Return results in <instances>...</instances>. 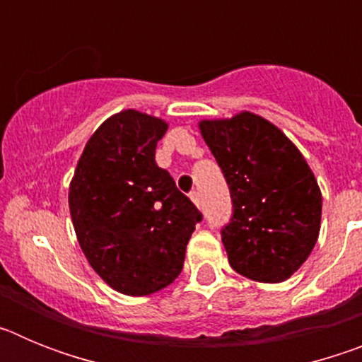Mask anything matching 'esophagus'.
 <instances>
[{
    "mask_svg": "<svg viewBox=\"0 0 362 362\" xmlns=\"http://www.w3.org/2000/svg\"><path fill=\"white\" fill-rule=\"evenodd\" d=\"M190 199L194 201V204H197V206H199L201 204V196H199V192H190Z\"/></svg>",
    "mask_w": 362,
    "mask_h": 362,
    "instance_id": "34e87169",
    "label": "esophagus"
}]
</instances>
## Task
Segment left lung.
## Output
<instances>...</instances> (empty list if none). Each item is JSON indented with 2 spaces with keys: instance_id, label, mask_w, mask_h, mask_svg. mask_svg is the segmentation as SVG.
Here are the masks:
<instances>
[{
  "instance_id": "1",
  "label": "left lung",
  "mask_w": 362,
  "mask_h": 362,
  "mask_svg": "<svg viewBox=\"0 0 362 362\" xmlns=\"http://www.w3.org/2000/svg\"><path fill=\"white\" fill-rule=\"evenodd\" d=\"M201 136L230 188L232 219L221 239L233 270L281 283L300 268L321 228L322 196L296 145L252 112L204 119Z\"/></svg>"
}]
</instances>
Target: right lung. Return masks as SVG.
I'll use <instances>...</instances> for the list:
<instances>
[{
    "label": "right lung",
    "instance_id": "1",
    "mask_svg": "<svg viewBox=\"0 0 362 362\" xmlns=\"http://www.w3.org/2000/svg\"><path fill=\"white\" fill-rule=\"evenodd\" d=\"M168 124L129 108L86 143L70 181L74 230L90 267L124 296H150L174 283L203 219L156 163Z\"/></svg>",
    "mask_w": 362,
    "mask_h": 362
}]
</instances>
